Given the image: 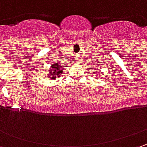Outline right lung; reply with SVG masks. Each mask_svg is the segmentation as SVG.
Returning <instances> with one entry per match:
<instances>
[{
    "instance_id": "1",
    "label": "right lung",
    "mask_w": 147,
    "mask_h": 147,
    "mask_svg": "<svg viewBox=\"0 0 147 147\" xmlns=\"http://www.w3.org/2000/svg\"><path fill=\"white\" fill-rule=\"evenodd\" d=\"M62 69H63V67L59 65V63L58 64H55L54 63L53 65L51 66V68H50V74H47V75H48V77H51L52 78H56L57 77H59L63 73Z\"/></svg>"
}]
</instances>
